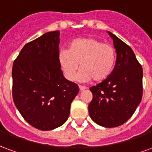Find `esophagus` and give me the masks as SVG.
<instances>
[{"instance_id": "esophagus-1", "label": "esophagus", "mask_w": 152, "mask_h": 152, "mask_svg": "<svg viewBox=\"0 0 152 152\" xmlns=\"http://www.w3.org/2000/svg\"><path fill=\"white\" fill-rule=\"evenodd\" d=\"M79 89L80 91H84V90H86V89H87V87L84 86H79Z\"/></svg>"}]
</instances>
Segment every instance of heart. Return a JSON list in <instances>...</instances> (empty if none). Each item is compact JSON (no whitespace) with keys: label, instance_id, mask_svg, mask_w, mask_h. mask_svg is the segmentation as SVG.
Instances as JSON below:
<instances>
[{"label":"heart","instance_id":"obj_1","mask_svg":"<svg viewBox=\"0 0 152 152\" xmlns=\"http://www.w3.org/2000/svg\"><path fill=\"white\" fill-rule=\"evenodd\" d=\"M116 61L115 48L109 44L91 37L78 38L69 44L68 50H60L58 63L68 80L80 82L104 80L112 74Z\"/></svg>","mask_w":152,"mask_h":152}]
</instances>
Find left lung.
I'll return each mask as SVG.
<instances>
[{
  "label": "left lung",
  "instance_id": "1",
  "mask_svg": "<svg viewBox=\"0 0 152 152\" xmlns=\"http://www.w3.org/2000/svg\"><path fill=\"white\" fill-rule=\"evenodd\" d=\"M113 39L116 61L112 74L90 87V117L106 128L120 126L133 115L142 97V67L130 47L107 31Z\"/></svg>",
  "mask_w": 152,
  "mask_h": 152
}]
</instances>
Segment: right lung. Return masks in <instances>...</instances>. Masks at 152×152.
I'll return each instance as SVG.
<instances>
[{"instance_id": "obj_1", "label": "right lung", "mask_w": 152, "mask_h": 152, "mask_svg": "<svg viewBox=\"0 0 152 152\" xmlns=\"http://www.w3.org/2000/svg\"><path fill=\"white\" fill-rule=\"evenodd\" d=\"M59 31L26 44L13 64V99L28 124L40 130L63 125L79 87L63 76L58 63Z\"/></svg>"}]
</instances>
